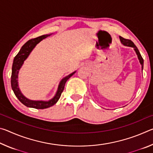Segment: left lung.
<instances>
[{
    "instance_id": "1",
    "label": "left lung",
    "mask_w": 153,
    "mask_h": 153,
    "mask_svg": "<svg viewBox=\"0 0 153 153\" xmlns=\"http://www.w3.org/2000/svg\"><path fill=\"white\" fill-rule=\"evenodd\" d=\"M120 41H121V44H122V45H123L124 46H129V47H132V48H134V51H136V53L137 54V55H138V59H139L140 63L141 65H142V70H143L144 60H143V59H142V57L140 53V52H139V51H138V48L136 47V45H134L132 41H131L130 40L126 39V38H122V37H121V36H120Z\"/></svg>"
}]
</instances>
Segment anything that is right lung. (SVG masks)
I'll list each match as a JSON object with an SVG mask.
<instances>
[{"instance_id": "1", "label": "right lung", "mask_w": 153, "mask_h": 153, "mask_svg": "<svg viewBox=\"0 0 153 153\" xmlns=\"http://www.w3.org/2000/svg\"><path fill=\"white\" fill-rule=\"evenodd\" d=\"M51 36L49 35H43L37 37L36 38H33L28 40L26 43H25L22 48L20 49L19 53L17 55L15 56L13 63L12 66V74H11V88L15 95L16 97L19 99V101L24 104L25 106L27 107L38 108V109H43V108H46L48 107H51L52 106L56 104V102L58 101L59 98H60L61 93L63 92L65 87V84L67 79L70 78V77L73 76V75L76 73V71L73 72L71 74L68 75V76L64 77L63 79H61L58 86L57 91L56 92V94L52 99L49 100L48 101H43V100H32L27 98L24 97L22 92H21L19 86H18V74H19V71L21 67H22V65L24 64V61L26 59L28 56L30 54L31 52L34 48L36 45H38L40 41H42L43 39H45L48 36Z\"/></svg>"}]
</instances>
